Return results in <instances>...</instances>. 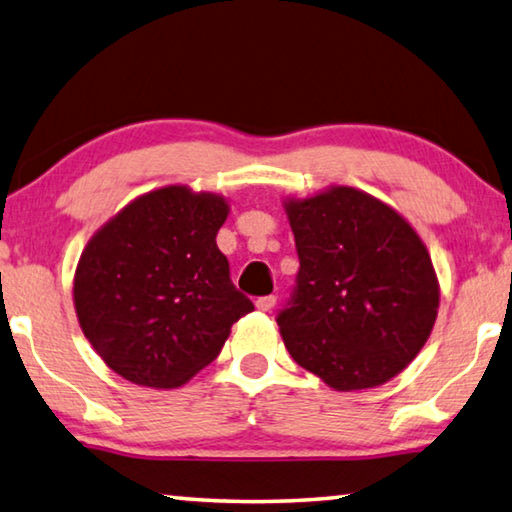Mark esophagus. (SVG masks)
<instances>
[{
  "instance_id": "34e87169",
  "label": "esophagus",
  "mask_w": 512,
  "mask_h": 512,
  "mask_svg": "<svg viewBox=\"0 0 512 512\" xmlns=\"http://www.w3.org/2000/svg\"><path fill=\"white\" fill-rule=\"evenodd\" d=\"M275 300H277L275 296H262V298L255 300V307L259 311H271L275 307Z\"/></svg>"
}]
</instances>
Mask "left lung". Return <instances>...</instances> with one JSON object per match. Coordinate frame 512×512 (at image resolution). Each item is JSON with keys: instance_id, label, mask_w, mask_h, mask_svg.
I'll list each match as a JSON object with an SVG mask.
<instances>
[{"instance_id": "8db88e82", "label": "left lung", "mask_w": 512, "mask_h": 512, "mask_svg": "<svg viewBox=\"0 0 512 512\" xmlns=\"http://www.w3.org/2000/svg\"><path fill=\"white\" fill-rule=\"evenodd\" d=\"M300 268L277 311L293 361L336 391L379 386L427 343L438 282L400 214L352 187L287 203Z\"/></svg>"}]
</instances>
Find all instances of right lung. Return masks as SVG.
I'll list each match as a JSON object with an SVG mask.
<instances>
[{"instance_id":"1","label":"right lung","mask_w":512,"mask_h":512,"mask_svg":"<svg viewBox=\"0 0 512 512\" xmlns=\"http://www.w3.org/2000/svg\"><path fill=\"white\" fill-rule=\"evenodd\" d=\"M225 216L223 198L171 185L126 205L90 239L74 277L76 316L117 375L185 384L255 309L216 246Z\"/></svg>"}]
</instances>
